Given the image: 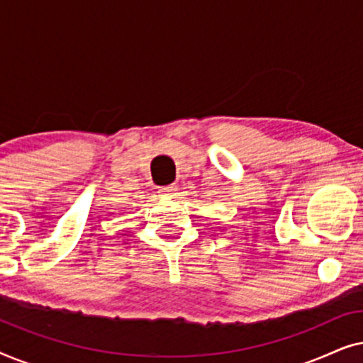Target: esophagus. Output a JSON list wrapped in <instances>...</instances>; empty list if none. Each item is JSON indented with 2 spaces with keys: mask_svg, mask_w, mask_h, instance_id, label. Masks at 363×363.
I'll return each instance as SVG.
<instances>
[{
  "mask_svg": "<svg viewBox=\"0 0 363 363\" xmlns=\"http://www.w3.org/2000/svg\"><path fill=\"white\" fill-rule=\"evenodd\" d=\"M177 191H178L177 185L162 186L160 190H158V193H160V196H163V198H172V196H175V195H177Z\"/></svg>",
  "mask_w": 363,
  "mask_h": 363,
  "instance_id": "34e87169",
  "label": "esophagus"
}]
</instances>
